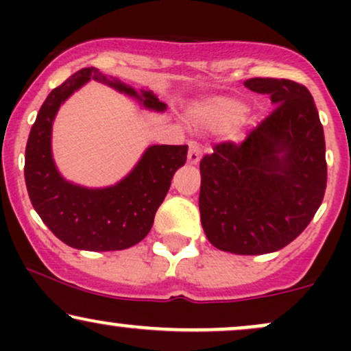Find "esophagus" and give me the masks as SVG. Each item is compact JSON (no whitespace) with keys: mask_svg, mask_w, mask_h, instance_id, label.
Instances as JSON below:
<instances>
[{"mask_svg":"<svg viewBox=\"0 0 351 351\" xmlns=\"http://www.w3.org/2000/svg\"><path fill=\"white\" fill-rule=\"evenodd\" d=\"M199 160H201V147H199V143H196V142H189L188 163L196 165V163H199Z\"/></svg>","mask_w":351,"mask_h":351,"instance_id":"esophagus-1","label":"esophagus"}]
</instances>
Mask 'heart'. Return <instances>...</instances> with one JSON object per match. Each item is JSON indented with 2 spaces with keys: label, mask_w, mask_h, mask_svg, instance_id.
I'll return each instance as SVG.
<instances>
[{
  "label": "heart",
  "mask_w": 351,
  "mask_h": 351,
  "mask_svg": "<svg viewBox=\"0 0 351 351\" xmlns=\"http://www.w3.org/2000/svg\"><path fill=\"white\" fill-rule=\"evenodd\" d=\"M245 107L234 99H209L196 108L195 122L204 128H229L244 115Z\"/></svg>",
  "instance_id": "b5f03b06"
}]
</instances>
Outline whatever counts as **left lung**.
Here are the masks:
<instances>
[{
	"label": "left lung",
	"mask_w": 351,
	"mask_h": 351,
	"mask_svg": "<svg viewBox=\"0 0 351 351\" xmlns=\"http://www.w3.org/2000/svg\"><path fill=\"white\" fill-rule=\"evenodd\" d=\"M244 86L274 110L243 142L216 143L199 162V213L215 247L257 256L279 251L308 226L327 188L325 136L308 88L289 79Z\"/></svg>",
	"instance_id": "left-lung-1"
}]
</instances>
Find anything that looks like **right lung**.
<instances>
[{
  "mask_svg": "<svg viewBox=\"0 0 351 351\" xmlns=\"http://www.w3.org/2000/svg\"><path fill=\"white\" fill-rule=\"evenodd\" d=\"M90 79L142 100L148 108H167L152 92L138 95L122 80L84 67L56 87L39 108L26 145L24 180L36 213L62 243L84 251H122L150 232L173 175L186 163L188 145H153L115 186L87 189L67 183L52 162V120L60 104Z\"/></svg>",
  "mask_w": 351,
  "mask_h": 351,
  "instance_id": "right-lung-1",
  "label": "right lung"
}]
</instances>
